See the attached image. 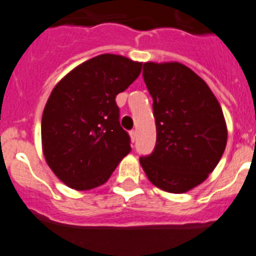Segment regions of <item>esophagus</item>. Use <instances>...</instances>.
<instances>
[{"instance_id": "obj_1", "label": "esophagus", "mask_w": 256, "mask_h": 256, "mask_svg": "<svg viewBox=\"0 0 256 256\" xmlns=\"http://www.w3.org/2000/svg\"><path fill=\"white\" fill-rule=\"evenodd\" d=\"M130 136H131V142L134 143V142L136 140V131H135V130H131V131H130Z\"/></svg>"}]
</instances>
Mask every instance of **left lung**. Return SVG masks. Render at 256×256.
Returning <instances> with one entry per match:
<instances>
[{
	"label": "left lung",
	"instance_id": "obj_1",
	"mask_svg": "<svg viewBox=\"0 0 256 256\" xmlns=\"http://www.w3.org/2000/svg\"><path fill=\"white\" fill-rule=\"evenodd\" d=\"M143 78L153 99L157 139L140 165L162 190L186 192L205 180L223 156L222 108L206 82L180 63H144Z\"/></svg>",
	"mask_w": 256,
	"mask_h": 256
}]
</instances>
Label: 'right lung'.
<instances>
[{
  "mask_svg": "<svg viewBox=\"0 0 256 256\" xmlns=\"http://www.w3.org/2000/svg\"><path fill=\"white\" fill-rule=\"evenodd\" d=\"M140 70L142 63L103 54L74 68L51 92L42 114V148L51 170L73 190L106 183L131 150L116 96Z\"/></svg>",
  "mask_w": 256,
  "mask_h": 256,
  "instance_id": "obj_1",
  "label": "right lung"
}]
</instances>
